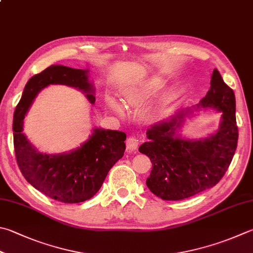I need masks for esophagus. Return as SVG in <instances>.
Listing matches in <instances>:
<instances>
[{"label":"esophagus","instance_id":"34e87169","mask_svg":"<svg viewBox=\"0 0 253 253\" xmlns=\"http://www.w3.org/2000/svg\"><path fill=\"white\" fill-rule=\"evenodd\" d=\"M139 144H140V141L137 140L134 135L128 136V139L126 140V149L128 152L136 151L137 147H139Z\"/></svg>","mask_w":253,"mask_h":253}]
</instances>
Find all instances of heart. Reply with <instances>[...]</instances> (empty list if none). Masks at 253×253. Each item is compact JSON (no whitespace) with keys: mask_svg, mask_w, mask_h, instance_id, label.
I'll return each instance as SVG.
<instances>
[{"mask_svg":"<svg viewBox=\"0 0 253 253\" xmlns=\"http://www.w3.org/2000/svg\"><path fill=\"white\" fill-rule=\"evenodd\" d=\"M162 80L160 78H152L147 80L143 84L139 85L137 88L128 90L125 93V101L128 106H137L142 102L146 101L151 96L156 92V90L161 87ZM108 104L110 106L114 111L118 112L119 114H123L125 112V108L122 104L119 103L116 100L110 98L107 100Z\"/></svg>","mask_w":253,"mask_h":253,"instance_id":"heart-1","label":"heart"}]
</instances>
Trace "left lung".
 <instances>
[{"label":"left lung","mask_w":253,"mask_h":253,"mask_svg":"<svg viewBox=\"0 0 253 253\" xmlns=\"http://www.w3.org/2000/svg\"><path fill=\"white\" fill-rule=\"evenodd\" d=\"M199 106L222 112L216 133L203 140L175 136L189 110H182L169 121L156 123L146 132L149 141L139 147L150 157L152 170L147 187L164 201H180L211 188L227 171L238 143L236 98L217 69H213L211 89Z\"/></svg>","instance_id":"8db88e82"}]
</instances>
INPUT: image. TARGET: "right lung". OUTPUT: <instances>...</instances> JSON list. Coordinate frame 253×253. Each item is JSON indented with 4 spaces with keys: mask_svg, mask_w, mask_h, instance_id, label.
<instances>
[{
    "mask_svg": "<svg viewBox=\"0 0 253 253\" xmlns=\"http://www.w3.org/2000/svg\"><path fill=\"white\" fill-rule=\"evenodd\" d=\"M49 84H66L82 90L91 103L93 85L88 70L52 65L28 80L13 118L14 150L25 179L47 197L65 204L88 201L101 187L109 170L125 154L126 134L121 131L94 128L88 141L63 154H44L23 133L24 118L33 100Z\"/></svg>",
    "mask_w": 253,
    "mask_h": 253,
    "instance_id": "right-lung-1",
    "label": "right lung"
}]
</instances>
